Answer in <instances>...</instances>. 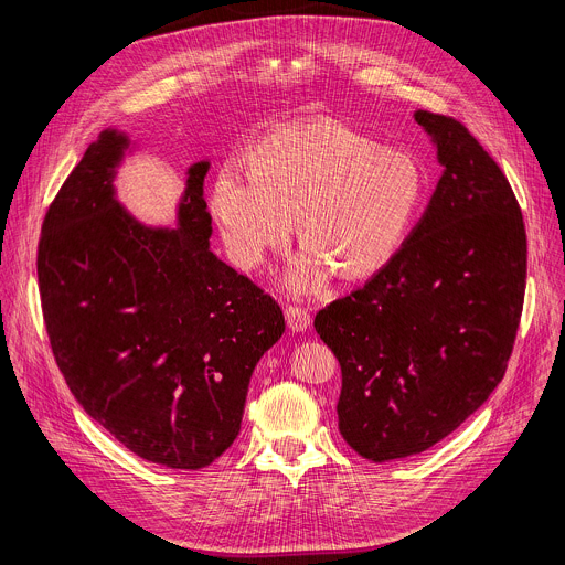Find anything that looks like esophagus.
Instances as JSON below:
<instances>
[{
    "instance_id": "esophagus-1",
    "label": "esophagus",
    "mask_w": 565,
    "mask_h": 565,
    "mask_svg": "<svg viewBox=\"0 0 565 565\" xmlns=\"http://www.w3.org/2000/svg\"><path fill=\"white\" fill-rule=\"evenodd\" d=\"M284 315H286L288 329L295 331V333H301V331H306V329L310 327V312H308L306 308H301V306L288 303L286 310H284Z\"/></svg>"
}]
</instances>
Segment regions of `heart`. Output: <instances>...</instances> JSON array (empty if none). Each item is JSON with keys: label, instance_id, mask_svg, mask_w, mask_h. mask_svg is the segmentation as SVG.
Returning a JSON list of instances; mask_svg holds the SVG:
<instances>
[{"label": "heart", "instance_id": "obj_1", "mask_svg": "<svg viewBox=\"0 0 565 565\" xmlns=\"http://www.w3.org/2000/svg\"><path fill=\"white\" fill-rule=\"evenodd\" d=\"M253 174L225 166L210 207L230 262L253 273L290 244L306 248L290 264V292L324 290L340 270L362 279L384 268L405 244L427 196V172L409 151L386 149L335 122L284 127L250 153Z\"/></svg>", "mask_w": 565, "mask_h": 565}]
</instances>
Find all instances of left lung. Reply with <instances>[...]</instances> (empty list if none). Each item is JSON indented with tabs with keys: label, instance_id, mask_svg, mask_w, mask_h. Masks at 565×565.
<instances>
[{
	"label": "left lung",
	"instance_id": "8db88e82",
	"mask_svg": "<svg viewBox=\"0 0 565 565\" xmlns=\"http://www.w3.org/2000/svg\"><path fill=\"white\" fill-rule=\"evenodd\" d=\"M443 177L397 255L315 315L342 366L340 434L386 462L460 427L505 375L525 295L527 241L497 160L449 116L418 109Z\"/></svg>",
	"mask_w": 565,
	"mask_h": 565
}]
</instances>
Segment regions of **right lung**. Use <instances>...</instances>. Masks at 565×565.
<instances>
[{"mask_svg":"<svg viewBox=\"0 0 565 565\" xmlns=\"http://www.w3.org/2000/svg\"><path fill=\"white\" fill-rule=\"evenodd\" d=\"M129 138L105 129L49 205L38 281L55 362L83 409L136 456L214 462L281 338L279 303L210 250V170H188L177 227L136 221L114 190Z\"/></svg>","mask_w":565,"mask_h":565,"instance_id":"add662e5","label":"right lung"}]
</instances>
